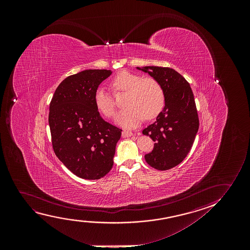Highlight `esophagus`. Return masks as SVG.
<instances>
[{"mask_svg":"<svg viewBox=\"0 0 250 250\" xmlns=\"http://www.w3.org/2000/svg\"><path fill=\"white\" fill-rule=\"evenodd\" d=\"M131 136H133V133L131 131H129V130H123L122 131V137H131Z\"/></svg>","mask_w":250,"mask_h":250,"instance_id":"1","label":"esophagus"}]
</instances>
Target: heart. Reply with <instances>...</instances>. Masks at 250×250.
Listing matches in <instances>:
<instances>
[{"mask_svg":"<svg viewBox=\"0 0 250 250\" xmlns=\"http://www.w3.org/2000/svg\"><path fill=\"white\" fill-rule=\"evenodd\" d=\"M114 94L126 92L125 106L115 121L120 126L133 128L146 118L154 119L165 105V94L160 83L153 78H142L128 71H121L110 82ZM96 108L103 116L112 118L115 111L113 96L103 89L96 90L94 96Z\"/></svg>","mask_w":250,"mask_h":250,"instance_id":"b5f03b06","label":"heart"}]
</instances>
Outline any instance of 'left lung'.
<instances>
[{"label":"left lung","mask_w":250,"mask_h":250,"mask_svg":"<svg viewBox=\"0 0 250 250\" xmlns=\"http://www.w3.org/2000/svg\"><path fill=\"white\" fill-rule=\"evenodd\" d=\"M160 83L165 94V106L156 121L143 130L154 141L153 150L145 161L161 171L174 167L185 160L199 129L194 95L186 79L173 69L161 66L137 67Z\"/></svg>","instance_id":"1"}]
</instances>
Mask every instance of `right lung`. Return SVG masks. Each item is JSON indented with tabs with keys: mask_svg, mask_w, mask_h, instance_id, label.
I'll use <instances>...</instances> for the list:
<instances>
[{
	"mask_svg": "<svg viewBox=\"0 0 250 250\" xmlns=\"http://www.w3.org/2000/svg\"><path fill=\"white\" fill-rule=\"evenodd\" d=\"M111 70L90 69L64 79L49 105L48 124L56 156L83 179L103 178L113 167L121 131L100 115L94 102L100 83Z\"/></svg>",
	"mask_w": 250,
	"mask_h": 250,
	"instance_id": "obj_1",
	"label": "right lung"
}]
</instances>
